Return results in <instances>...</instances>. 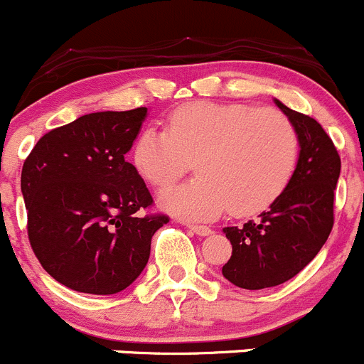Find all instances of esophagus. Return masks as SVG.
I'll return each mask as SVG.
<instances>
[{
	"label": "esophagus",
	"instance_id": "1",
	"mask_svg": "<svg viewBox=\"0 0 364 364\" xmlns=\"http://www.w3.org/2000/svg\"><path fill=\"white\" fill-rule=\"evenodd\" d=\"M189 230L196 233L198 237H208L212 233V230L208 226H203V224H189Z\"/></svg>",
	"mask_w": 364,
	"mask_h": 364
}]
</instances>
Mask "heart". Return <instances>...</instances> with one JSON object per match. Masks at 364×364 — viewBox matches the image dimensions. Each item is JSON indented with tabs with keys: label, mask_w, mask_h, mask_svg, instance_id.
I'll list each match as a JSON object with an SVG mask.
<instances>
[{
	"label": "heart",
	"mask_w": 364,
	"mask_h": 364,
	"mask_svg": "<svg viewBox=\"0 0 364 364\" xmlns=\"http://www.w3.org/2000/svg\"><path fill=\"white\" fill-rule=\"evenodd\" d=\"M298 159V129L284 112L207 101L177 108L166 129L149 127L133 149L134 166L157 189L194 161L198 177L163 196L168 210L193 219L268 208L293 181Z\"/></svg>",
	"instance_id": "heart-1"
}]
</instances>
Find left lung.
Wrapping results in <instances>:
<instances>
[{"mask_svg": "<svg viewBox=\"0 0 364 364\" xmlns=\"http://www.w3.org/2000/svg\"><path fill=\"white\" fill-rule=\"evenodd\" d=\"M277 107L294 122L299 134V159L293 181L257 219L224 228L233 245L223 275L242 289L279 286L298 275L321 250L335 223V189L340 156L316 119Z\"/></svg>", "mask_w": 364, "mask_h": 364, "instance_id": "left-lung-1", "label": "left lung"}]
</instances>
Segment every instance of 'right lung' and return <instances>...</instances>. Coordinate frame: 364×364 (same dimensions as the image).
I'll return each instance as SVG.
<instances>
[{
	"label": "right lung",
	"mask_w": 364,
	"mask_h": 364,
	"mask_svg": "<svg viewBox=\"0 0 364 364\" xmlns=\"http://www.w3.org/2000/svg\"><path fill=\"white\" fill-rule=\"evenodd\" d=\"M147 108L96 112L48 131L26 157L28 238L45 272L87 294H115L144 272L151 240L170 223L126 161Z\"/></svg>",
	"instance_id": "obj_1"
}]
</instances>
